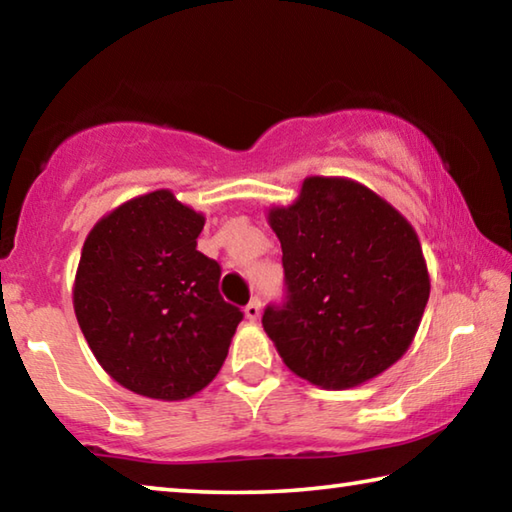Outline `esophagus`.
Instances as JSON below:
<instances>
[{
  "mask_svg": "<svg viewBox=\"0 0 512 512\" xmlns=\"http://www.w3.org/2000/svg\"><path fill=\"white\" fill-rule=\"evenodd\" d=\"M244 311H246V318H248V320H253V323H255V320L259 318V314H262V300H259V298H253V300L248 302Z\"/></svg>",
  "mask_w": 512,
  "mask_h": 512,
  "instance_id": "obj_1",
  "label": "esophagus"
}]
</instances>
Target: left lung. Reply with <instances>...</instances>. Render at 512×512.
Returning a JSON list of instances; mask_svg holds the SVG:
<instances>
[{"label": "left lung", "instance_id": "8db88e82", "mask_svg": "<svg viewBox=\"0 0 512 512\" xmlns=\"http://www.w3.org/2000/svg\"><path fill=\"white\" fill-rule=\"evenodd\" d=\"M282 244V305L262 325L282 361L320 388L359 386L409 350L429 300L411 223L348 178L311 176L298 201L268 210Z\"/></svg>", "mask_w": 512, "mask_h": 512}]
</instances>
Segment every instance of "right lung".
<instances>
[{
	"label": "right lung",
	"instance_id": "right-lung-1",
	"mask_svg": "<svg viewBox=\"0 0 512 512\" xmlns=\"http://www.w3.org/2000/svg\"><path fill=\"white\" fill-rule=\"evenodd\" d=\"M203 225V214L158 189L103 216L83 244L81 332L117 384L151 400L203 391L244 318L221 298V266L196 250Z\"/></svg>",
	"mask_w": 512,
	"mask_h": 512
}]
</instances>
